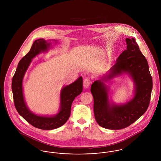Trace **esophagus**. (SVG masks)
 I'll list each match as a JSON object with an SVG mask.
<instances>
[{"instance_id": "34e87169", "label": "esophagus", "mask_w": 161, "mask_h": 161, "mask_svg": "<svg viewBox=\"0 0 161 161\" xmlns=\"http://www.w3.org/2000/svg\"><path fill=\"white\" fill-rule=\"evenodd\" d=\"M90 84H91L90 78H89V77L86 78L83 81V86H84V88H87Z\"/></svg>"}]
</instances>
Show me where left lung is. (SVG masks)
Segmentation results:
<instances>
[{
    "instance_id": "left-lung-1",
    "label": "left lung",
    "mask_w": 161,
    "mask_h": 161,
    "mask_svg": "<svg viewBox=\"0 0 161 161\" xmlns=\"http://www.w3.org/2000/svg\"><path fill=\"white\" fill-rule=\"evenodd\" d=\"M125 42L127 49L108 72L95 81L91 88L95 118L101 127L107 129L119 130L135 123L146 112L150 101L153 81L147 60L135 38H125ZM124 73L134 82V95L125 104L116 105L109 101V88L105 83Z\"/></svg>"
}]
</instances>
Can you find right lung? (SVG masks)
<instances>
[{"label": "right lung", "instance_id": "add662e5", "mask_svg": "<svg viewBox=\"0 0 161 161\" xmlns=\"http://www.w3.org/2000/svg\"><path fill=\"white\" fill-rule=\"evenodd\" d=\"M55 43L57 40H52ZM51 40L39 38L34 42L29 53L20 60L12 80V91L15 108L19 115L32 126L42 130H53L64 124L70 115L71 105L75 98L83 91V78L80 77L72 83L61 89L60 109L54 116H42L32 113L26 106L23 92L24 75L32 58L51 47Z\"/></svg>", "mask_w": 161, "mask_h": 161}]
</instances>
